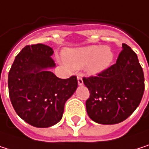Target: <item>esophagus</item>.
<instances>
[{
    "instance_id": "obj_1",
    "label": "esophagus",
    "mask_w": 149,
    "mask_h": 149,
    "mask_svg": "<svg viewBox=\"0 0 149 149\" xmlns=\"http://www.w3.org/2000/svg\"><path fill=\"white\" fill-rule=\"evenodd\" d=\"M78 84H79V86H83L84 85L82 74H79V75H78Z\"/></svg>"
}]
</instances>
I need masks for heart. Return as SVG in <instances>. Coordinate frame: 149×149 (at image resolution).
I'll list each match as a JSON object with an SVG mask.
<instances>
[{"instance_id":"heart-1","label":"heart","mask_w":149,"mask_h":149,"mask_svg":"<svg viewBox=\"0 0 149 149\" xmlns=\"http://www.w3.org/2000/svg\"><path fill=\"white\" fill-rule=\"evenodd\" d=\"M66 63L74 69L86 66L91 75H98L107 70L113 60V52L108 46L90 45L69 49L64 54Z\"/></svg>"}]
</instances>
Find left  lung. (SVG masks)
Returning <instances> with one entry per match:
<instances>
[{
  "label": "left lung",
  "instance_id": "obj_1",
  "mask_svg": "<svg viewBox=\"0 0 149 149\" xmlns=\"http://www.w3.org/2000/svg\"><path fill=\"white\" fill-rule=\"evenodd\" d=\"M122 49L116 63L97 77L83 79L90 92L87 113L99 124L122 122L135 111L143 96L144 74L137 55L126 43Z\"/></svg>",
  "mask_w": 149,
  "mask_h": 149
}]
</instances>
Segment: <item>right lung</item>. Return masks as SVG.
Segmentation results:
<instances>
[{
	"mask_svg": "<svg viewBox=\"0 0 149 149\" xmlns=\"http://www.w3.org/2000/svg\"><path fill=\"white\" fill-rule=\"evenodd\" d=\"M54 51L48 45L25 46L8 72V93L16 113L36 127H49L63 117L64 104L78 87L76 76L57 78L50 68Z\"/></svg>",
	"mask_w": 149,
	"mask_h": 149,
	"instance_id": "add662e5",
	"label": "right lung"
}]
</instances>
